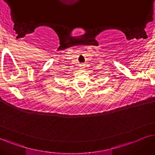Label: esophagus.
Segmentation results:
<instances>
[{
	"instance_id": "obj_1",
	"label": "esophagus",
	"mask_w": 155,
	"mask_h": 155,
	"mask_svg": "<svg viewBox=\"0 0 155 155\" xmlns=\"http://www.w3.org/2000/svg\"><path fill=\"white\" fill-rule=\"evenodd\" d=\"M80 67H81V69H83L84 68H85V65H84L83 64H81V65H80Z\"/></svg>"
}]
</instances>
